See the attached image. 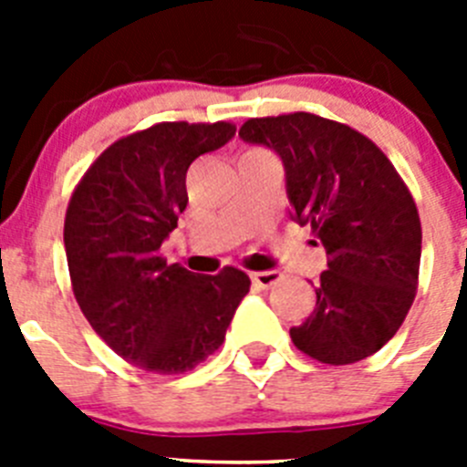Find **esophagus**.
<instances>
[{
    "instance_id": "34e87169",
    "label": "esophagus",
    "mask_w": 467,
    "mask_h": 467,
    "mask_svg": "<svg viewBox=\"0 0 467 467\" xmlns=\"http://www.w3.org/2000/svg\"><path fill=\"white\" fill-rule=\"evenodd\" d=\"M278 280H280L278 271H257V274H253V283L257 285V287H264V290L274 287Z\"/></svg>"
}]
</instances>
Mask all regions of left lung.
Wrapping results in <instances>:
<instances>
[{
	"label": "left lung",
	"instance_id": "obj_1",
	"mask_svg": "<svg viewBox=\"0 0 467 467\" xmlns=\"http://www.w3.org/2000/svg\"><path fill=\"white\" fill-rule=\"evenodd\" d=\"M238 138L283 161L290 217L327 253L316 308L290 329L292 341L325 365L365 360L393 339L414 301V198L377 144L344 123L296 111L250 119Z\"/></svg>",
	"mask_w": 467,
	"mask_h": 467
}]
</instances>
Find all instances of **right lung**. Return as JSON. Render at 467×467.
I'll return each instance as SVG.
<instances>
[{
	"instance_id": "1",
	"label": "right lung",
	"mask_w": 467,
	"mask_h": 467,
	"mask_svg": "<svg viewBox=\"0 0 467 467\" xmlns=\"http://www.w3.org/2000/svg\"><path fill=\"white\" fill-rule=\"evenodd\" d=\"M236 135L231 123H156L119 140L74 189L65 253L74 296L123 360L184 374L224 341L250 290L243 271L198 275L159 250L187 208V171Z\"/></svg>"
}]
</instances>
